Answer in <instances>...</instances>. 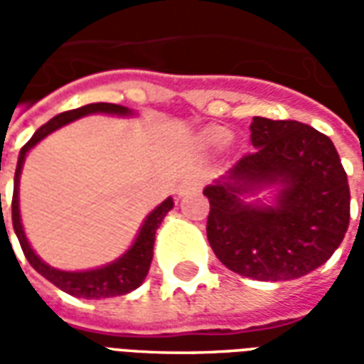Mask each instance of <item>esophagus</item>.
Returning <instances> with one entry per match:
<instances>
[{"mask_svg":"<svg viewBox=\"0 0 364 364\" xmlns=\"http://www.w3.org/2000/svg\"><path fill=\"white\" fill-rule=\"evenodd\" d=\"M200 187H203V179H200V177H197V175H193V177L183 179V183L179 185L177 193H179V197H185V195H189V193H195V191H198Z\"/></svg>","mask_w":364,"mask_h":364,"instance_id":"esophagus-1","label":"esophagus"}]
</instances>
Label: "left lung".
Here are the masks:
<instances>
[{
  "label": "left lung",
  "mask_w": 364,
  "mask_h": 364,
  "mask_svg": "<svg viewBox=\"0 0 364 364\" xmlns=\"http://www.w3.org/2000/svg\"><path fill=\"white\" fill-rule=\"evenodd\" d=\"M255 150L240 158L226 181L208 185L206 237L234 273L290 281L323 265L349 228L351 193L328 136L298 120L253 117ZM281 184L277 207L245 203V192Z\"/></svg>",
  "instance_id": "1"
}]
</instances>
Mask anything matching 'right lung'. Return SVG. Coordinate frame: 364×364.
Returning a JSON list of instances; mask_svg holds the SVG:
<instances>
[{"mask_svg": "<svg viewBox=\"0 0 364 364\" xmlns=\"http://www.w3.org/2000/svg\"><path fill=\"white\" fill-rule=\"evenodd\" d=\"M91 112H111V114H128L127 107L112 103H91L80 109H72V111L60 112L54 119H50L46 124L36 130L33 138L28 140L19 151V161H17V169H15V185H13V200H11V218H13V230L19 237L21 250L25 253L27 261L36 269L38 273L43 274L44 279H48L52 284H56L60 290H64L68 294L77 298H109V296H120L127 294L130 290L138 289L142 281L148 274L150 269L151 257H154V242H156V230L159 228V224L164 220L171 208H173V200L167 198L161 205L154 210V213L146 218L140 234L136 237L134 245L128 250L120 259H117L111 265L101 269H93V271H82V273H68V271H58V269L48 267L46 263L38 259L35 252L31 250L23 226H21L19 216V175L23 169V161L27 151L35 146L36 142H41L44 136L50 134L52 130L64 127L72 120L91 114ZM0 206H1V195H0Z\"/></svg>", "mask_w": 364, "mask_h": 364, "instance_id": "obj_1", "label": "right lung"}]
</instances>
